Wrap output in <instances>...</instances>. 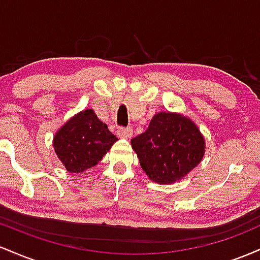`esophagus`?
<instances>
[{
    "instance_id": "34e87169",
    "label": "esophagus",
    "mask_w": 260,
    "mask_h": 260,
    "mask_svg": "<svg viewBox=\"0 0 260 260\" xmlns=\"http://www.w3.org/2000/svg\"><path fill=\"white\" fill-rule=\"evenodd\" d=\"M133 136V129L132 127H121L117 129V137L120 138H131Z\"/></svg>"
}]
</instances>
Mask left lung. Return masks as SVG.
<instances>
[{
	"mask_svg": "<svg viewBox=\"0 0 260 260\" xmlns=\"http://www.w3.org/2000/svg\"><path fill=\"white\" fill-rule=\"evenodd\" d=\"M140 168L153 182L172 184L197 168L205 154V139L182 113H155L145 132L131 140Z\"/></svg>",
	"mask_w": 260,
	"mask_h": 260,
	"instance_id": "1",
	"label": "left lung"
}]
</instances>
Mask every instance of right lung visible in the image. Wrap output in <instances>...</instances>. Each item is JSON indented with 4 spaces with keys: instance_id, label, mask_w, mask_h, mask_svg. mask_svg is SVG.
I'll use <instances>...</instances> for the list:
<instances>
[{
    "instance_id": "1",
    "label": "right lung",
    "mask_w": 260,
    "mask_h": 260,
    "mask_svg": "<svg viewBox=\"0 0 260 260\" xmlns=\"http://www.w3.org/2000/svg\"><path fill=\"white\" fill-rule=\"evenodd\" d=\"M117 142L91 109L71 117L53 136V149L70 174L91 169Z\"/></svg>"
}]
</instances>
